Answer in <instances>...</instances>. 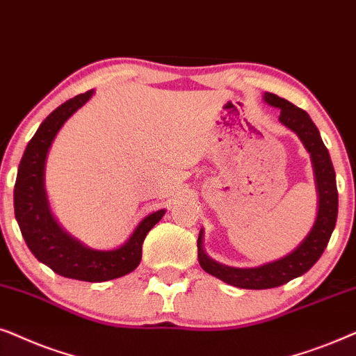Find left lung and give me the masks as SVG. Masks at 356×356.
<instances>
[{
  "label": "left lung",
  "instance_id": "obj_1",
  "mask_svg": "<svg viewBox=\"0 0 356 356\" xmlns=\"http://www.w3.org/2000/svg\"><path fill=\"white\" fill-rule=\"evenodd\" d=\"M264 97L270 106L280 108V122L300 136L306 149L311 153L317 191H319V211H317V220L312 226L311 233L291 254L257 268L226 267V265H221L207 257V254L202 249L200 233L197 248L198 262H200L202 268L207 273L213 275V277L229 283V285L245 288V290H267V288L280 286L293 280V278L306 273L319 260L327 244H329L339 213L335 170L332 161H330L329 151L322 143L319 130H317L314 122L311 120L309 115L302 108L296 107L295 104L286 101V99L278 97L277 94L265 92Z\"/></svg>",
  "mask_w": 356,
  "mask_h": 356
}]
</instances>
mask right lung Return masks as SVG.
<instances>
[{
    "mask_svg": "<svg viewBox=\"0 0 356 356\" xmlns=\"http://www.w3.org/2000/svg\"><path fill=\"white\" fill-rule=\"evenodd\" d=\"M94 91L78 94L56 107L32 136L19 164L14 186V213L27 248L37 260L61 277L81 282H107L134 272L151 227L164 216L154 211L136 226L134 234L115 250H92L65 233L51 216L44 188V169L49 148L61 125L91 99Z\"/></svg>",
    "mask_w": 356,
    "mask_h": 356,
    "instance_id": "add662e5",
    "label": "right lung"
}]
</instances>
